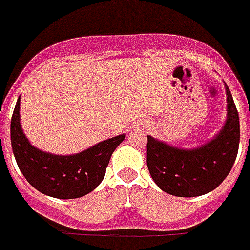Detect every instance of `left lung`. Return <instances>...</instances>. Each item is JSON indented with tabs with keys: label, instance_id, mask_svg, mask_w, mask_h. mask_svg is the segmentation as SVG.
Wrapping results in <instances>:
<instances>
[{
	"label": "left lung",
	"instance_id": "8db88e82",
	"mask_svg": "<svg viewBox=\"0 0 250 250\" xmlns=\"http://www.w3.org/2000/svg\"><path fill=\"white\" fill-rule=\"evenodd\" d=\"M228 114L224 126L206 144L176 148L148 136L146 166L153 182L169 195L192 198L217 188L233 167L240 145V120L225 83Z\"/></svg>",
	"mask_w": 250,
	"mask_h": 250
}]
</instances>
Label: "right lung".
Returning <instances> with one entry per match:
<instances>
[{"label": "right lung", "instance_id": "1", "mask_svg": "<svg viewBox=\"0 0 250 250\" xmlns=\"http://www.w3.org/2000/svg\"><path fill=\"white\" fill-rule=\"evenodd\" d=\"M125 140L120 134L75 155H54L29 143L20 124V97L10 122V141L17 166L28 183L44 195L75 199L86 195L104 180L113 152Z\"/></svg>", "mask_w": 250, "mask_h": 250}]
</instances>
